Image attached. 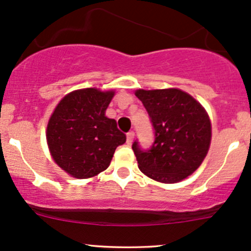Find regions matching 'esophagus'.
<instances>
[{"mask_svg":"<svg viewBox=\"0 0 251 251\" xmlns=\"http://www.w3.org/2000/svg\"><path fill=\"white\" fill-rule=\"evenodd\" d=\"M133 138H134V132L129 131L128 133L126 134V143H127V145H129V144L133 142Z\"/></svg>","mask_w":251,"mask_h":251,"instance_id":"1","label":"esophagus"}]
</instances>
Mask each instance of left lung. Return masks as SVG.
Returning <instances> with one entry per match:
<instances>
[{
    "instance_id": "8db88e82",
    "label": "left lung",
    "mask_w": 251,
    "mask_h": 251,
    "mask_svg": "<svg viewBox=\"0 0 251 251\" xmlns=\"http://www.w3.org/2000/svg\"><path fill=\"white\" fill-rule=\"evenodd\" d=\"M154 129L149 150L132 145L140 171L160 183H178L200 168L211 142V123L197 100L178 88L138 89Z\"/></svg>"
}]
</instances>
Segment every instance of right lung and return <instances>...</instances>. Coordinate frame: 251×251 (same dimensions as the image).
Instances as JSON below:
<instances>
[{
	"label": "right lung",
	"mask_w": 251,
	"mask_h": 251,
	"mask_svg": "<svg viewBox=\"0 0 251 251\" xmlns=\"http://www.w3.org/2000/svg\"><path fill=\"white\" fill-rule=\"evenodd\" d=\"M113 91L77 89L57 103L47 125L48 148L54 162L80 179L108 168L114 151L126 142L117 122L105 116Z\"/></svg>",
	"instance_id": "obj_1"
}]
</instances>
